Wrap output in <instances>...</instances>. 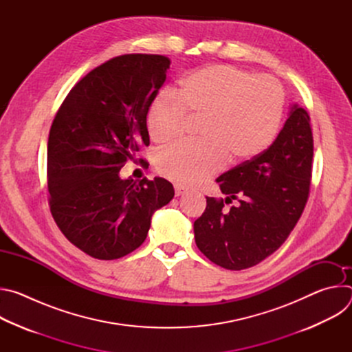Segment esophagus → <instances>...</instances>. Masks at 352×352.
<instances>
[{
    "label": "esophagus",
    "mask_w": 352,
    "mask_h": 352,
    "mask_svg": "<svg viewBox=\"0 0 352 352\" xmlns=\"http://www.w3.org/2000/svg\"><path fill=\"white\" fill-rule=\"evenodd\" d=\"M174 189H175V196H181L182 193H185V192H188V189L185 188V186H182V185H174Z\"/></svg>",
    "instance_id": "esophagus-1"
}]
</instances>
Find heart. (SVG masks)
I'll list each match as a JSON object with an SVG mask.
<instances>
[{
	"instance_id": "b5f03b06",
	"label": "heart",
	"mask_w": 352,
	"mask_h": 352,
	"mask_svg": "<svg viewBox=\"0 0 352 352\" xmlns=\"http://www.w3.org/2000/svg\"><path fill=\"white\" fill-rule=\"evenodd\" d=\"M284 111V93L270 76H254L232 65H208L178 82L173 97L159 96L146 114L155 143L175 140L184 118L196 120V143L175 144L159 155V173L182 185L213 175L224 163L258 157L274 140Z\"/></svg>"
}]
</instances>
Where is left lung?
<instances>
[{
  "label": "left lung",
  "instance_id": "obj_1",
  "mask_svg": "<svg viewBox=\"0 0 352 352\" xmlns=\"http://www.w3.org/2000/svg\"><path fill=\"white\" fill-rule=\"evenodd\" d=\"M311 118L292 104L276 140L258 157L221 174L226 199L206 196V210L193 223L195 242L209 261L228 269L252 267L285 242L302 214L311 186ZM238 199L230 211L224 203Z\"/></svg>",
  "mask_w": 352,
  "mask_h": 352
}]
</instances>
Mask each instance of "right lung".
I'll return each mask as SVG.
<instances>
[{"mask_svg": "<svg viewBox=\"0 0 352 352\" xmlns=\"http://www.w3.org/2000/svg\"><path fill=\"white\" fill-rule=\"evenodd\" d=\"M168 68L167 57L153 54L102 64L72 87L50 129V210L68 241L91 258L113 261L133 252L153 213L174 197L164 178L120 177L148 146L146 114Z\"/></svg>", "mask_w": 352, "mask_h": 352, "instance_id": "add662e5", "label": "right lung"}]
</instances>
